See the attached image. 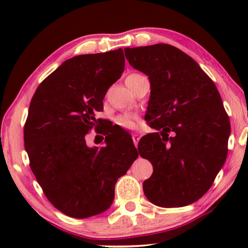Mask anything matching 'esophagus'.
<instances>
[{"mask_svg": "<svg viewBox=\"0 0 248 248\" xmlns=\"http://www.w3.org/2000/svg\"><path fill=\"white\" fill-rule=\"evenodd\" d=\"M140 138H141V136L139 133H132V140H133V143H134V145H138V142H139V140H140Z\"/></svg>", "mask_w": 248, "mask_h": 248, "instance_id": "1", "label": "esophagus"}]
</instances>
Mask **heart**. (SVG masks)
<instances>
[{
  "instance_id": "1",
  "label": "heart",
  "mask_w": 248,
  "mask_h": 248,
  "mask_svg": "<svg viewBox=\"0 0 248 248\" xmlns=\"http://www.w3.org/2000/svg\"><path fill=\"white\" fill-rule=\"evenodd\" d=\"M139 73H133V74H130L128 78H133V77H139ZM116 123L120 127H123L124 129H132L134 128V125H136V120L132 116H129V115H124V116H120L117 118Z\"/></svg>"
}]
</instances>
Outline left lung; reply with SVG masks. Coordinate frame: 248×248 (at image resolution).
Returning a JSON list of instances; mask_svg holds the SVG:
<instances>
[{
  "label": "left lung",
  "instance_id": "8db88e82",
  "mask_svg": "<svg viewBox=\"0 0 248 248\" xmlns=\"http://www.w3.org/2000/svg\"><path fill=\"white\" fill-rule=\"evenodd\" d=\"M124 54L132 68L149 77L145 119L159 130L138 145L153 166L143 183L144 195L164 208L196 202L212 186L228 155L230 121L219 91L194 59L174 46L124 48Z\"/></svg>",
  "mask_w": 248,
  "mask_h": 248
}]
</instances>
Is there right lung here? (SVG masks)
Masks as SVG:
<instances>
[{"label":"right lung","mask_w":248,"mask_h":248,"mask_svg":"<svg viewBox=\"0 0 248 248\" xmlns=\"http://www.w3.org/2000/svg\"><path fill=\"white\" fill-rule=\"evenodd\" d=\"M124 70L123 49L73 57L40 83L29 105L24 127L29 165L45 196L69 217L106 211L117 179L139 156L133 143L112 132L100 148H89L85 140Z\"/></svg>","instance_id":"add662e5"}]
</instances>
